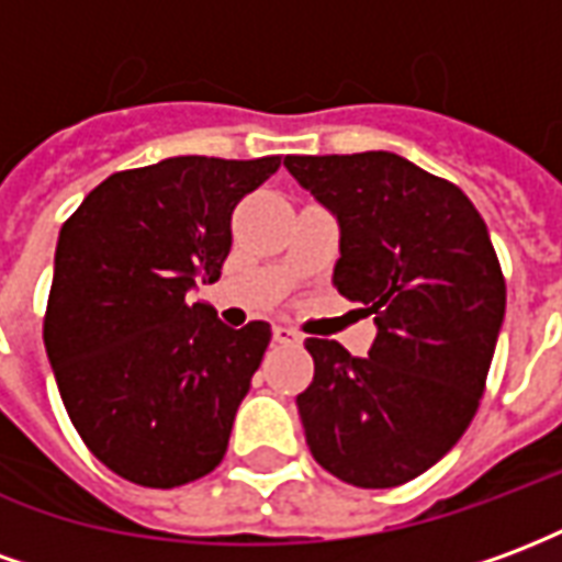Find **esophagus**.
Segmentation results:
<instances>
[{
    "label": "esophagus",
    "mask_w": 562,
    "mask_h": 562,
    "mask_svg": "<svg viewBox=\"0 0 562 562\" xmlns=\"http://www.w3.org/2000/svg\"><path fill=\"white\" fill-rule=\"evenodd\" d=\"M273 340L289 346V342H301V334L292 328H285V325H277V328H273Z\"/></svg>",
    "instance_id": "obj_1"
}]
</instances>
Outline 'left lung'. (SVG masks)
Segmentation results:
<instances>
[{
	"mask_svg": "<svg viewBox=\"0 0 562 562\" xmlns=\"http://www.w3.org/2000/svg\"><path fill=\"white\" fill-rule=\"evenodd\" d=\"M340 222L334 285L376 322L370 355L304 342L297 394L318 467L355 487H397L451 451L479 409L506 316V277L482 213L458 186L373 149L289 156Z\"/></svg>",
	"mask_w": 562,
	"mask_h": 562,
	"instance_id": "left-lung-1",
	"label": "left lung"
}]
</instances>
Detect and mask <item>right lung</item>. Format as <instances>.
<instances>
[{
	"label": "right lung",
	"instance_id": "obj_1",
	"mask_svg": "<svg viewBox=\"0 0 562 562\" xmlns=\"http://www.w3.org/2000/svg\"><path fill=\"white\" fill-rule=\"evenodd\" d=\"M280 156H177L111 173L59 232L44 346L75 430L140 487H180L222 463L237 406L270 342L192 304L216 282L232 213Z\"/></svg>",
	"mask_w": 562,
	"mask_h": 562
}]
</instances>
